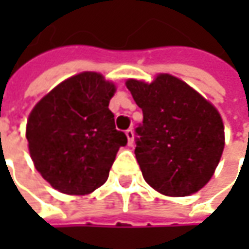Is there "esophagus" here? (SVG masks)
Masks as SVG:
<instances>
[{"mask_svg":"<svg viewBox=\"0 0 249 249\" xmlns=\"http://www.w3.org/2000/svg\"><path fill=\"white\" fill-rule=\"evenodd\" d=\"M126 137H127V144L131 145L133 144V141H134V131L131 129L126 130Z\"/></svg>","mask_w":249,"mask_h":249,"instance_id":"obj_1","label":"esophagus"}]
</instances>
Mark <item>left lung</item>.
<instances>
[{
    "instance_id": "obj_1",
    "label": "left lung",
    "mask_w": 249,
    "mask_h": 249,
    "mask_svg": "<svg viewBox=\"0 0 249 249\" xmlns=\"http://www.w3.org/2000/svg\"><path fill=\"white\" fill-rule=\"evenodd\" d=\"M142 109L136 158L144 180L160 194L187 196L213 176L225 148V127L215 107L172 74L152 83L126 82Z\"/></svg>"
}]
</instances>
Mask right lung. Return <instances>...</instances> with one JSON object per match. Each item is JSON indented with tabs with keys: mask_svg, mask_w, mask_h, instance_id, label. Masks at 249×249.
I'll return each mask as SVG.
<instances>
[{
	"mask_svg": "<svg viewBox=\"0 0 249 249\" xmlns=\"http://www.w3.org/2000/svg\"><path fill=\"white\" fill-rule=\"evenodd\" d=\"M115 91L100 73H79L50 91L29 115L30 157L55 190L86 196L108 180L118 151L127 144L108 108Z\"/></svg>",
	"mask_w": 249,
	"mask_h": 249,
	"instance_id": "1",
	"label": "right lung"
}]
</instances>
